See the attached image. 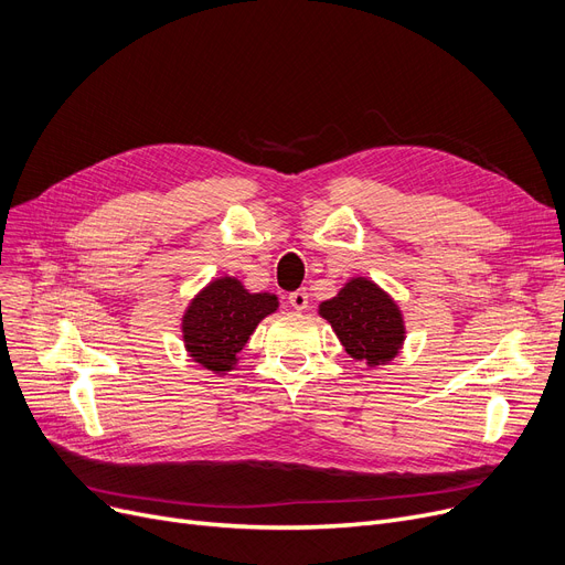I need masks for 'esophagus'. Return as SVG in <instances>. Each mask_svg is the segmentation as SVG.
Returning <instances> with one entry per match:
<instances>
[{
	"label": "esophagus",
	"instance_id": "34e87169",
	"mask_svg": "<svg viewBox=\"0 0 565 565\" xmlns=\"http://www.w3.org/2000/svg\"><path fill=\"white\" fill-rule=\"evenodd\" d=\"M287 299H289V303H291V308H294V310H306V308H308V301H310V299H308V291H306V289H297V291H291Z\"/></svg>",
	"mask_w": 565,
	"mask_h": 565
}]
</instances>
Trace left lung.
Segmentation results:
<instances>
[{
	"mask_svg": "<svg viewBox=\"0 0 565 565\" xmlns=\"http://www.w3.org/2000/svg\"><path fill=\"white\" fill-rule=\"evenodd\" d=\"M317 312L329 321L344 352L367 367L388 365L405 347V315L386 289L365 276L349 278Z\"/></svg>",
	"mask_w": 565,
	"mask_h": 565,
	"instance_id": "8db88e82",
	"label": "left lung"
}]
</instances>
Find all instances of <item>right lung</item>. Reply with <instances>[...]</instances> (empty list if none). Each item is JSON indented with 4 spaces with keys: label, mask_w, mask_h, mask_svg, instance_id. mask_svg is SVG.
<instances>
[{
    "label": "right lung",
    "mask_w": 565,
    "mask_h": 565,
    "mask_svg": "<svg viewBox=\"0 0 565 565\" xmlns=\"http://www.w3.org/2000/svg\"><path fill=\"white\" fill-rule=\"evenodd\" d=\"M280 308L276 294L250 291L234 276L206 282L181 315V340L200 367L223 377L238 363L259 321Z\"/></svg>",
    "instance_id": "1"
}]
</instances>
